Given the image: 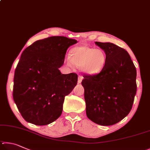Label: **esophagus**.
I'll use <instances>...</instances> for the list:
<instances>
[{"label":"esophagus","mask_w":150,"mask_h":150,"mask_svg":"<svg viewBox=\"0 0 150 150\" xmlns=\"http://www.w3.org/2000/svg\"><path fill=\"white\" fill-rule=\"evenodd\" d=\"M82 80H83V77L81 76H78V83H81Z\"/></svg>","instance_id":"esophagus-1"}]
</instances>
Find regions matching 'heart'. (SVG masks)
<instances>
[{"instance_id": "1", "label": "heart", "mask_w": 150, "mask_h": 150, "mask_svg": "<svg viewBox=\"0 0 150 150\" xmlns=\"http://www.w3.org/2000/svg\"><path fill=\"white\" fill-rule=\"evenodd\" d=\"M107 61L105 52L101 49L88 46H77L70 49L65 62L69 67L75 64L82 72L88 75L98 74L103 69Z\"/></svg>"}]
</instances>
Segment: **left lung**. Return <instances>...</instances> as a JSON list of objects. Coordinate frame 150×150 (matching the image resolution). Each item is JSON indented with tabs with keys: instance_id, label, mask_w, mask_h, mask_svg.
<instances>
[{
	"instance_id": "left-lung-1",
	"label": "left lung",
	"mask_w": 150,
	"mask_h": 150,
	"mask_svg": "<svg viewBox=\"0 0 150 150\" xmlns=\"http://www.w3.org/2000/svg\"><path fill=\"white\" fill-rule=\"evenodd\" d=\"M105 52L107 61L100 73L84 74L86 115L96 124H116L129 113L136 93V69L128 52L112 43L96 42Z\"/></svg>"
}]
</instances>
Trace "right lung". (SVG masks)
I'll return each mask as SVG.
<instances>
[{
	"mask_svg": "<svg viewBox=\"0 0 150 150\" xmlns=\"http://www.w3.org/2000/svg\"><path fill=\"white\" fill-rule=\"evenodd\" d=\"M76 39L63 36L36 41L21 54L15 70L13 98L25 120L42 126L54 122L62 114L65 96L77 84L75 73L63 74L68 47Z\"/></svg>",
	"mask_w": 150,
	"mask_h": 150,
	"instance_id": "right-lung-1",
	"label": "right lung"
}]
</instances>
